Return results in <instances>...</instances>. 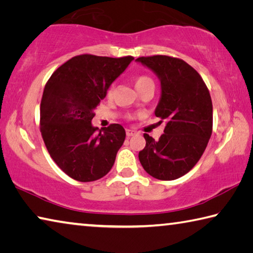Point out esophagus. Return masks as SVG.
I'll return each mask as SVG.
<instances>
[{
  "label": "esophagus",
  "instance_id": "obj_1",
  "mask_svg": "<svg viewBox=\"0 0 253 253\" xmlns=\"http://www.w3.org/2000/svg\"><path fill=\"white\" fill-rule=\"evenodd\" d=\"M133 134H135V131H134V130L126 129V135H127V136H132Z\"/></svg>",
  "mask_w": 253,
  "mask_h": 253
}]
</instances>
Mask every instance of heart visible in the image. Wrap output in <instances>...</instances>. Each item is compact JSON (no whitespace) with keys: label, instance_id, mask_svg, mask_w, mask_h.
<instances>
[{"label":"heart","instance_id":"heart-1","mask_svg":"<svg viewBox=\"0 0 253 253\" xmlns=\"http://www.w3.org/2000/svg\"><path fill=\"white\" fill-rule=\"evenodd\" d=\"M149 84H154V82H152L150 77H148L146 75H138L134 78V85H135V88L138 89V92L140 89H142L144 86H147ZM113 92H114L113 86H111V87L107 89V95L111 96V95L113 94Z\"/></svg>","mask_w":253,"mask_h":253}]
</instances>
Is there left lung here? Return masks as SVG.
<instances>
[{
    "label": "left lung",
    "mask_w": 253,
    "mask_h": 253,
    "mask_svg": "<svg viewBox=\"0 0 253 253\" xmlns=\"http://www.w3.org/2000/svg\"><path fill=\"white\" fill-rule=\"evenodd\" d=\"M136 61L159 77L161 97L155 114L166 122L158 141L144 133L139 160L149 175L173 180L187 173L204 154L213 130L209 88L192 66L179 58L156 55Z\"/></svg>",
    "instance_id": "8db88e82"
}]
</instances>
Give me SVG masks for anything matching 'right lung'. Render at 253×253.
<instances>
[{"instance_id": "right-lung-1", "label": "right lung", "mask_w": 253, "mask_h": 253, "mask_svg": "<svg viewBox=\"0 0 253 253\" xmlns=\"http://www.w3.org/2000/svg\"><path fill=\"white\" fill-rule=\"evenodd\" d=\"M134 58L78 55L58 67L44 86L40 132L52 160L66 175L87 183L114 165L126 130L118 123L92 126L94 110Z\"/></svg>"}]
</instances>
